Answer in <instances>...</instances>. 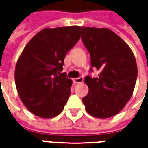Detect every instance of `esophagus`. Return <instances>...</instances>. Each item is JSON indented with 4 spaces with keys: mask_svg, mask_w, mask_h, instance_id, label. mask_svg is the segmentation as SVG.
Returning a JSON list of instances; mask_svg holds the SVG:
<instances>
[{
    "mask_svg": "<svg viewBox=\"0 0 148 148\" xmlns=\"http://www.w3.org/2000/svg\"><path fill=\"white\" fill-rule=\"evenodd\" d=\"M73 81H74V83H82V82L84 81V77H77V78H74V80Z\"/></svg>",
    "mask_w": 148,
    "mask_h": 148,
    "instance_id": "34e87169",
    "label": "esophagus"
}]
</instances>
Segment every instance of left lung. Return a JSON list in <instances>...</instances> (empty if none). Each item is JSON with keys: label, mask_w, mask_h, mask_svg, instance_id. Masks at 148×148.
<instances>
[{"label": "left lung", "mask_w": 148, "mask_h": 148, "mask_svg": "<svg viewBox=\"0 0 148 148\" xmlns=\"http://www.w3.org/2000/svg\"><path fill=\"white\" fill-rule=\"evenodd\" d=\"M82 40L90 55L97 77L88 75L89 93L82 98L86 110L97 118L119 113L130 100L136 82L137 65L133 52L121 37L108 28L82 27Z\"/></svg>", "instance_id": "1"}]
</instances>
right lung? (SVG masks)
<instances>
[{"label": "right lung", "mask_w": 148, "mask_h": 148, "mask_svg": "<svg viewBox=\"0 0 148 148\" xmlns=\"http://www.w3.org/2000/svg\"><path fill=\"white\" fill-rule=\"evenodd\" d=\"M79 26L45 28L28 42L15 69L22 102L42 118L60 114L71 95L72 81L61 73L64 58L80 39Z\"/></svg>", "instance_id": "obj_1"}]
</instances>
